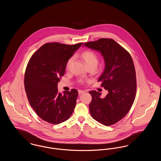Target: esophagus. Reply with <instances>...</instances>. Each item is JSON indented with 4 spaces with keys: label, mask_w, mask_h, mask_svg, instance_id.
Instances as JSON below:
<instances>
[{
    "label": "esophagus",
    "mask_w": 161,
    "mask_h": 161,
    "mask_svg": "<svg viewBox=\"0 0 161 161\" xmlns=\"http://www.w3.org/2000/svg\"><path fill=\"white\" fill-rule=\"evenodd\" d=\"M84 92H84V91L79 90V91H78V94H79V95H81V94H82V93H83Z\"/></svg>",
    "instance_id": "esophagus-1"
}]
</instances>
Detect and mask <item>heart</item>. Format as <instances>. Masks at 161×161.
Wrapping results in <instances>:
<instances>
[{"label":"heart","mask_w":161,"mask_h":161,"mask_svg":"<svg viewBox=\"0 0 161 161\" xmlns=\"http://www.w3.org/2000/svg\"><path fill=\"white\" fill-rule=\"evenodd\" d=\"M82 58L85 61L86 65L87 66V67H95L96 68V66L98 64V57L97 55V54H95L94 52H93L92 51L90 50H87L84 51L81 55ZM73 58H69V60L67 62L66 64V67L67 68H68L71 63V62L72 61ZM81 83H83V80L80 81Z\"/></svg>","instance_id":"1"}]
</instances>
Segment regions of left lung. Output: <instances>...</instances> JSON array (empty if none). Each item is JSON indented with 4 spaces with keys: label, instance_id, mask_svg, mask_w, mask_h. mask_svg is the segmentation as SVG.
Here are the masks:
<instances>
[{
    "label": "left lung",
    "instance_id": "left-lung-1",
    "mask_svg": "<svg viewBox=\"0 0 161 161\" xmlns=\"http://www.w3.org/2000/svg\"><path fill=\"white\" fill-rule=\"evenodd\" d=\"M84 46L100 52L105 61V69L98 81L108 91L104 98L96 91H90L92 99L89 110L92 118L109 126L127 114L135 99L136 78L132 58L124 47L112 38H100L87 42Z\"/></svg>",
    "mask_w": 161,
    "mask_h": 161
}]
</instances>
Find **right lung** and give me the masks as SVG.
<instances>
[{
    "instance_id": "obj_1",
    "label": "right lung",
    "mask_w": 161,
    "mask_h": 161,
    "mask_svg": "<svg viewBox=\"0 0 161 161\" xmlns=\"http://www.w3.org/2000/svg\"><path fill=\"white\" fill-rule=\"evenodd\" d=\"M82 43L69 45L48 43L34 53L25 74L24 85L31 107L47 123L58 124L68 119L76 105L78 91L58 92L57 84L64 75L67 62Z\"/></svg>"
}]
</instances>
